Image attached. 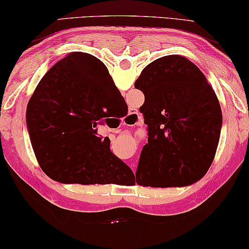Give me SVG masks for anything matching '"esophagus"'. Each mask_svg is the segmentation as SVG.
<instances>
[{
    "mask_svg": "<svg viewBox=\"0 0 249 249\" xmlns=\"http://www.w3.org/2000/svg\"><path fill=\"white\" fill-rule=\"evenodd\" d=\"M125 121L130 122V124H139V116L137 114V112H135V111L131 110L130 113L128 114V117L125 118Z\"/></svg>",
    "mask_w": 249,
    "mask_h": 249,
    "instance_id": "1",
    "label": "esophagus"
}]
</instances>
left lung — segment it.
<instances>
[{
    "mask_svg": "<svg viewBox=\"0 0 249 249\" xmlns=\"http://www.w3.org/2000/svg\"><path fill=\"white\" fill-rule=\"evenodd\" d=\"M135 88L148 125L136 174L142 186H187L213 161L222 125L217 95L200 68L179 55L160 57L143 68Z\"/></svg>",
    "mask_w": 249,
    "mask_h": 249,
    "instance_id": "8db88e82",
    "label": "left lung"
}]
</instances>
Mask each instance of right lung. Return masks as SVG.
I'll return each mask as SVG.
<instances>
[{"label":"right lung","instance_id":"obj_1","mask_svg":"<svg viewBox=\"0 0 249 249\" xmlns=\"http://www.w3.org/2000/svg\"><path fill=\"white\" fill-rule=\"evenodd\" d=\"M109 71L96 57L74 52L41 78L27 107V128L39 165L65 184H111L128 165L111 153L98 124L124 106Z\"/></svg>","mask_w":249,"mask_h":249}]
</instances>
